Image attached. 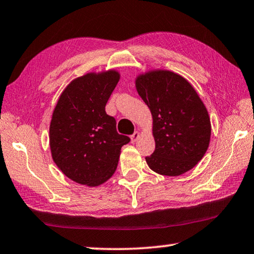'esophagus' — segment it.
<instances>
[{
	"label": "esophagus",
	"instance_id": "1",
	"mask_svg": "<svg viewBox=\"0 0 254 254\" xmlns=\"http://www.w3.org/2000/svg\"><path fill=\"white\" fill-rule=\"evenodd\" d=\"M139 138H140V132H138V131L134 132V133L131 135V141L132 142H135Z\"/></svg>",
	"mask_w": 254,
	"mask_h": 254
}]
</instances>
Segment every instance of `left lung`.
<instances>
[{
    "instance_id": "left-lung-1",
    "label": "left lung",
    "mask_w": 254,
    "mask_h": 254,
    "mask_svg": "<svg viewBox=\"0 0 254 254\" xmlns=\"http://www.w3.org/2000/svg\"><path fill=\"white\" fill-rule=\"evenodd\" d=\"M135 89L150 109L155 150L146 162L154 172L177 177L191 170L209 148L211 122L190 83L166 69L135 77Z\"/></svg>"
}]
</instances>
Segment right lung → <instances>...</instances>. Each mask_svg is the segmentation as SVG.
Listing matches in <instances>:
<instances>
[{
  "mask_svg": "<svg viewBox=\"0 0 254 254\" xmlns=\"http://www.w3.org/2000/svg\"><path fill=\"white\" fill-rule=\"evenodd\" d=\"M115 69L74 78L60 94L49 131L52 160L75 183L96 187L114 175L122 146L130 141L116 131L106 104L120 81Z\"/></svg>",
  "mask_w": 254,
  "mask_h": 254,
  "instance_id": "right-lung-1",
  "label": "right lung"
}]
</instances>
